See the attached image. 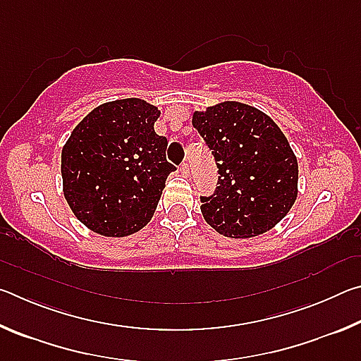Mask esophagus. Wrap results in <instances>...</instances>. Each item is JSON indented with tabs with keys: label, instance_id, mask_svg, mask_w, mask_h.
I'll return each mask as SVG.
<instances>
[{
	"label": "esophagus",
	"instance_id": "esophagus-1",
	"mask_svg": "<svg viewBox=\"0 0 361 361\" xmlns=\"http://www.w3.org/2000/svg\"><path fill=\"white\" fill-rule=\"evenodd\" d=\"M180 172H181L183 175H185V176L189 175V162H188V161L181 164V166H180Z\"/></svg>",
	"mask_w": 361,
	"mask_h": 361
}]
</instances>
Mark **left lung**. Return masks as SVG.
Segmentation results:
<instances>
[{"label": "left lung", "instance_id": "left-lung-1", "mask_svg": "<svg viewBox=\"0 0 361 361\" xmlns=\"http://www.w3.org/2000/svg\"><path fill=\"white\" fill-rule=\"evenodd\" d=\"M192 124L216 166V188L200 195L205 221L226 237H253L274 228L295 204L298 162L267 114L237 102L194 113Z\"/></svg>", "mask_w": 361, "mask_h": 361}]
</instances>
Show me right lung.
Instances as JSON below:
<instances>
[{
    "label": "right lung",
    "mask_w": 361,
    "mask_h": 361,
    "mask_svg": "<svg viewBox=\"0 0 361 361\" xmlns=\"http://www.w3.org/2000/svg\"><path fill=\"white\" fill-rule=\"evenodd\" d=\"M156 106L138 99L105 103L71 132L62 149L65 199L79 221L108 237L133 234L154 215L176 167L154 132Z\"/></svg>",
    "instance_id": "1"
}]
</instances>
